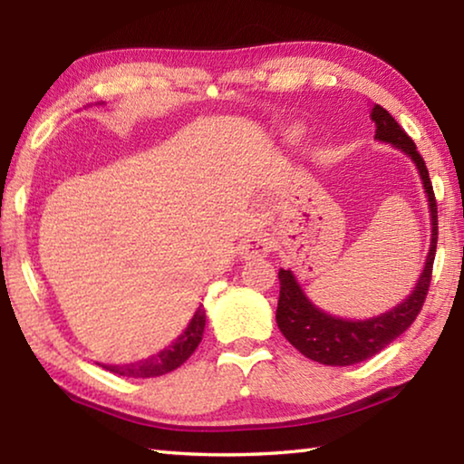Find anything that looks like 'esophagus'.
<instances>
[{
    "label": "esophagus",
    "mask_w": 464,
    "mask_h": 464,
    "mask_svg": "<svg viewBox=\"0 0 464 464\" xmlns=\"http://www.w3.org/2000/svg\"><path fill=\"white\" fill-rule=\"evenodd\" d=\"M270 239L264 233L247 235L246 239L239 243V256L243 260H254V257H266L270 254Z\"/></svg>",
    "instance_id": "34e87169"
}]
</instances>
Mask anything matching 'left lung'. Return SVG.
<instances>
[{"mask_svg":"<svg viewBox=\"0 0 464 464\" xmlns=\"http://www.w3.org/2000/svg\"><path fill=\"white\" fill-rule=\"evenodd\" d=\"M371 119L376 124L374 139L401 149L407 157H411V161L420 171L430 207V251L426 257V266H423V272L418 278V285H415L413 293L407 296L401 304H397V307L382 313L379 317L356 321L334 317L315 307V304L309 301V296L303 293L295 274L280 268V296L276 309V324L280 327V332L303 356H307L325 366H350L364 362V360L372 358L374 354H379L381 350L387 348L392 340H397V337L413 324L415 317L420 315L421 304L426 301L430 288L431 266H434L438 243V208L426 161H423V157L418 153V149H415L411 137H407V132L399 127V122L392 119L382 106H372Z\"/></svg>","mask_w":464,"mask_h":464,"instance_id":"obj_1","label":"left lung"}]
</instances>
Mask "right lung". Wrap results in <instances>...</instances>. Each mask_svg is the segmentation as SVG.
<instances>
[{"label": "right lung", "mask_w": 464, "mask_h": 464, "mask_svg": "<svg viewBox=\"0 0 464 464\" xmlns=\"http://www.w3.org/2000/svg\"><path fill=\"white\" fill-rule=\"evenodd\" d=\"M204 324H207V313H204L200 304L198 311H196L194 317L190 319V324L184 329V334L179 335L174 343L168 345L166 350H161L160 354H153L130 364H102V368H106V371L114 374L129 376V379H151V376L168 374L171 371H176L178 366H182L186 360L194 354V350L198 348V343L202 340Z\"/></svg>", "instance_id": "obj_1"}]
</instances>
